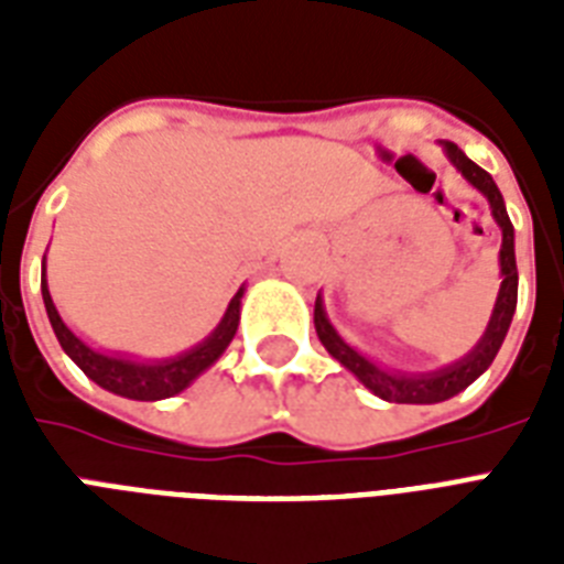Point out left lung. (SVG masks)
Wrapping results in <instances>:
<instances>
[{"mask_svg":"<svg viewBox=\"0 0 564 564\" xmlns=\"http://www.w3.org/2000/svg\"><path fill=\"white\" fill-rule=\"evenodd\" d=\"M447 161L454 163L456 170L463 172V178L471 184L474 189H480L486 195V202L491 207V216L500 225V234H503V242H500V292L498 301H495V310H491L489 327L477 345H474L471 354H465L463 360L447 366V369L427 371V375H406V371H386L380 366L362 357L360 351H354L351 345L345 343L343 336L336 334V327L330 325V318L325 313V304L322 299H316V310H313V322H316V334L322 339V345L327 348V354L339 360L345 369L351 371L357 380H360L369 392H375L377 398H383L389 403H438L454 398L471 386L482 371L489 369L491 360L498 357L500 345L507 339V330L512 325V316H516L518 304V265H516V228L509 221L507 204H503V195H500L498 184L491 181V175L486 170H480L477 163L468 161V154L454 143H442Z\"/></svg>","mask_w":564,"mask_h":564,"instance_id":"1","label":"left lung"}]
</instances>
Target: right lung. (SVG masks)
<instances>
[{
    "mask_svg": "<svg viewBox=\"0 0 564 564\" xmlns=\"http://www.w3.org/2000/svg\"><path fill=\"white\" fill-rule=\"evenodd\" d=\"M40 290H43V304H46L48 322L55 330L57 343L66 351V357L90 377L93 383H99L101 389H108L113 394L131 398V401H163L172 394L184 392L195 377L207 371L213 362L219 360L225 348L230 345L234 334L239 325V304H242V290L230 299L225 316H221L219 327L213 330L204 343H198L189 351L172 357V360H158V362H140L119 357V354H101L96 348L78 339V336L66 327V322L57 313L55 301L48 295L46 283V257H43V274H40Z\"/></svg>",
    "mask_w": 564,
    "mask_h": 564,
    "instance_id": "obj_1",
    "label": "right lung"
}]
</instances>
